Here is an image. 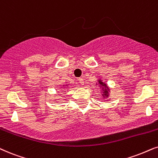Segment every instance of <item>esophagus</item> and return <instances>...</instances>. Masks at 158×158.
I'll list each match as a JSON object with an SVG mask.
<instances>
[{
	"instance_id": "34e87169",
	"label": "esophagus",
	"mask_w": 158,
	"mask_h": 158,
	"mask_svg": "<svg viewBox=\"0 0 158 158\" xmlns=\"http://www.w3.org/2000/svg\"><path fill=\"white\" fill-rule=\"evenodd\" d=\"M79 83L81 84V85H84V80L83 78H79L78 79Z\"/></svg>"
}]
</instances>
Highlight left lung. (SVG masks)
Segmentation results:
<instances>
[{
    "instance_id": "8db88e82",
    "label": "left lung",
    "mask_w": 158,
    "mask_h": 158,
    "mask_svg": "<svg viewBox=\"0 0 158 158\" xmlns=\"http://www.w3.org/2000/svg\"><path fill=\"white\" fill-rule=\"evenodd\" d=\"M99 85L101 86V89L103 90V94H102V96L103 97H108V96H109V89H108V87L106 86V85L105 83H104L103 82H102L101 80H99Z\"/></svg>"
}]
</instances>
